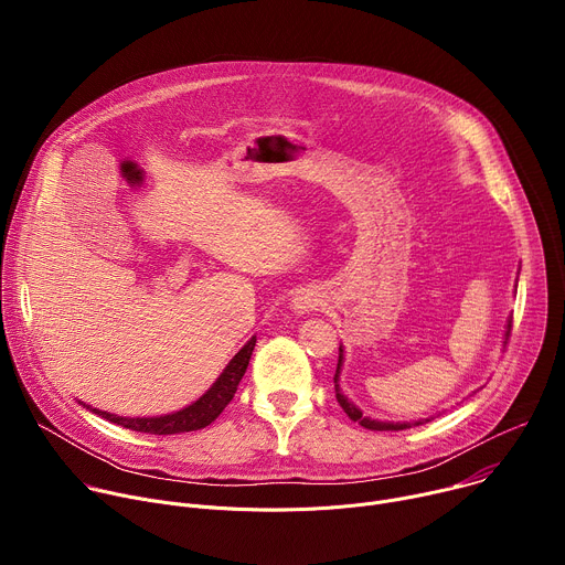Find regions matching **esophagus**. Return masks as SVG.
I'll return each mask as SVG.
<instances>
[{
    "label": "esophagus",
    "instance_id": "obj_1",
    "mask_svg": "<svg viewBox=\"0 0 565 565\" xmlns=\"http://www.w3.org/2000/svg\"><path fill=\"white\" fill-rule=\"evenodd\" d=\"M319 303H321V295H319L317 290H312V288H303V290H299V292L292 297V303H290V306H292L295 312L303 315V312L317 308Z\"/></svg>",
    "mask_w": 565,
    "mask_h": 565
}]
</instances>
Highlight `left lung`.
<instances>
[{"instance_id":"8db88e82","label":"left lung","mask_w":565,"mask_h":565,"mask_svg":"<svg viewBox=\"0 0 565 565\" xmlns=\"http://www.w3.org/2000/svg\"><path fill=\"white\" fill-rule=\"evenodd\" d=\"M510 331H512V319H508L505 324V342L510 340ZM342 366H344V347L340 344V360H338V371H335V397L340 402V407L347 412V416L355 423H360L364 429H371V431H399V429H409V427H418V425H425L429 423L431 418H425V420H414V423H386V420H375V418H369V416H362V412L353 405V402L342 393V386H340V373H342Z\"/></svg>"}]
</instances>
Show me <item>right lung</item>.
I'll use <instances>...</instances> for the list:
<instances>
[{
  "instance_id": "1",
  "label": "right lung",
  "mask_w": 565,
  "mask_h": 565,
  "mask_svg": "<svg viewBox=\"0 0 565 565\" xmlns=\"http://www.w3.org/2000/svg\"><path fill=\"white\" fill-rule=\"evenodd\" d=\"M255 344H257V335H253L244 344V349H238V353L227 362L223 373L214 380V384L199 399H194L192 405H188L174 414L151 416V418H125V416H116V414H109L103 409H94L92 405H85V402H83V407H87L89 412H94L96 416H100L114 425H120L125 429L140 431V434L170 436V434H185V431L203 429L218 418V414L227 407V402L234 397L236 386L250 364Z\"/></svg>"
}]
</instances>
